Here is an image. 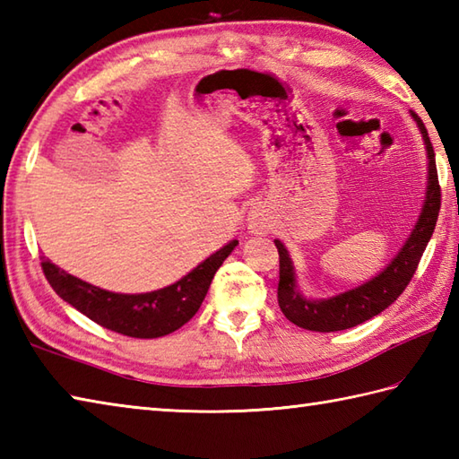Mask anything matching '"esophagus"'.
<instances>
[{
  "mask_svg": "<svg viewBox=\"0 0 459 459\" xmlns=\"http://www.w3.org/2000/svg\"><path fill=\"white\" fill-rule=\"evenodd\" d=\"M248 229L255 232V235H266L268 230L273 229V217L268 209L263 204L253 206V211L248 212Z\"/></svg>",
  "mask_w": 459,
  "mask_h": 459,
  "instance_id": "34e87169",
  "label": "esophagus"
}]
</instances>
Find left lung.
<instances>
[{
    "instance_id": "left-lung-1",
    "label": "left lung",
    "mask_w": 459,
    "mask_h": 459,
    "mask_svg": "<svg viewBox=\"0 0 459 459\" xmlns=\"http://www.w3.org/2000/svg\"><path fill=\"white\" fill-rule=\"evenodd\" d=\"M411 117H414L421 134H424L429 167L424 209H421L420 219L414 230H411L410 238L406 240V245L402 247L398 256L392 260L388 268H384L378 276L368 281L366 284L344 294L332 296L328 300H307L299 290H296V278L289 250L284 248L281 240H274V245L278 248V258H281L278 307H281L282 314L292 322V325L304 330L316 332H336L358 326L388 308L394 300H398V296L406 290V286L410 284L411 278H414L420 258L424 255L428 242L434 235L439 204H442V191H439L436 155L432 141L428 137L426 125L416 113H411Z\"/></svg>"
}]
</instances>
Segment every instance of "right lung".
<instances>
[{"mask_svg":"<svg viewBox=\"0 0 459 459\" xmlns=\"http://www.w3.org/2000/svg\"><path fill=\"white\" fill-rule=\"evenodd\" d=\"M238 240L229 242L201 263L181 281L147 294H115L97 289L49 263H41L43 274L63 300L99 326L131 338H159L186 325L206 296V290Z\"/></svg>","mask_w":459,"mask_h":459,"instance_id":"obj_1","label":"right lung"}]
</instances>
